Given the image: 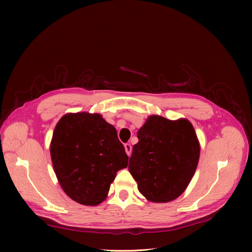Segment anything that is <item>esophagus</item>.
Returning <instances> with one entry per match:
<instances>
[{
    "label": "esophagus",
    "instance_id": "obj_1",
    "mask_svg": "<svg viewBox=\"0 0 252 252\" xmlns=\"http://www.w3.org/2000/svg\"><path fill=\"white\" fill-rule=\"evenodd\" d=\"M125 149H126V154L129 156V155H130V153H131V146H130V144L126 143V144H125Z\"/></svg>",
    "mask_w": 252,
    "mask_h": 252
}]
</instances>
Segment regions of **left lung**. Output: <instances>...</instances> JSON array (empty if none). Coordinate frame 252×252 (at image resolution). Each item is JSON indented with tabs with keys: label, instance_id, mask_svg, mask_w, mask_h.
<instances>
[{
	"label": "left lung",
	"instance_id": "1",
	"mask_svg": "<svg viewBox=\"0 0 252 252\" xmlns=\"http://www.w3.org/2000/svg\"><path fill=\"white\" fill-rule=\"evenodd\" d=\"M128 169L140 193L152 202L178 198L189 185L199 160L200 146L187 119L152 115L139 129Z\"/></svg>",
	"mask_w": 252,
	"mask_h": 252
}]
</instances>
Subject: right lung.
Wrapping results in <instances>:
<instances>
[{"instance_id": "add662e5", "label": "right lung", "mask_w": 252, "mask_h": 252, "mask_svg": "<svg viewBox=\"0 0 252 252\" xmlns=\"http://www.w3.org/2000/svg\"><path fill=\"white\" fill-rule=\"evenodd\" d=\"M50 151L62 189L84 205L104 201L116 173L128 162L115 127L97 113L62 116L54 129Z\"/></svg>"}]
</instances>
